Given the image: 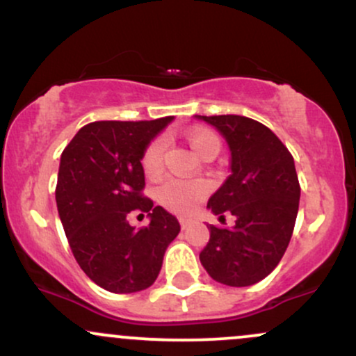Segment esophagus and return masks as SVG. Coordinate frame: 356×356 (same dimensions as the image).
I'll return each instance as SVG.
<instances>
[{"label":"esophagus","instance_id":"obj_1","mask_svg":"<svg viewBox=\"0 0 356 356\" xmlns=\"http://www.w3.org/2000/svg\"><path fill=\"white\" fill-rule=\"evenodd\" d=\"M179 222H181L182 229H187V227H189L191 224H192V219H189V218H179Z\"/></svg>","mask_w":356,"mask_h":356}]
</instances>
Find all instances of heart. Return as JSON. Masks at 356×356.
Returning <instances> with one entry per match:
<instances>
[{
    "mask_svg": "<svg viewBox=\"0 0 356 356\" xmlns=\"http://www.w3.org/2000/svg\"><path fill=\"white\" fill-rule=\"evenodd\" d=\"M189 142L192 149L195 150L201 157L209 152H219L220 142L218 136L209 132V130H197L189 136ZM167 149V137L161 136L154 138L149 147L145 149L142 155V167H144L145 174L154 175L162 169L164 164V154ZM209 192V182L202 181V179H195V181H184L179 177H167L161 186L157 187L155 194H157L159 202L167 207L169 211L177 212V214H189L199 206V202Z\"/></svg>",
    "mask_w": 356,
    "mask_h": 356,
    "instance_id": "1",
    "label": "heart"
}]
</instances>
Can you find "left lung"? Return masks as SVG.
Instances as JSON below:
<instances>
[{
	"instance_id": "1",
	"label": "left lung",
	"mask_w": 356,
	"mask_h": 356,
	"mask_svg": "<svg viewBox=\"0 0 356 356\" xmlns=\"http://www.w3.org/2000/svg\"><path fill=\"white\" fill-rule=\"evenodd\" d=\"M218 129L231 152V175L211 195L207 207L220 224L212 226L199 259L212 280L251 286L264 280L283 257L300 206L295 161L266 125L241 115H195Z\"/></svg>"
}]
</instances>
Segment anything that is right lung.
<instances>
[{
	"instance_id": "1",
	"label": "right lung",
	"mask_w": 356,
	"mask_h": 356,
	"mask_svg": "<svg viewBox=\"0 0 356 356\" xmlns=\"http://www.w3.org/2000/svg\"><path fill=\"white\" fill-rule=\"evenodd\" d=\"M172 120L92 122L61 154L55 191L60 220L76 263L110 293L152 286L167 246L181 231L172 214L142 194V155ZM132 210L147 211L149 226L130 227L126 216Z\"/></svg>"
}]
</instances>
